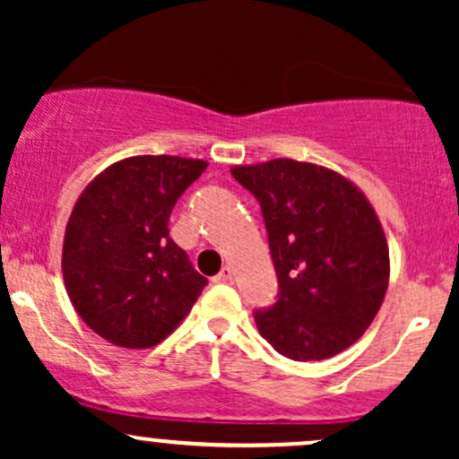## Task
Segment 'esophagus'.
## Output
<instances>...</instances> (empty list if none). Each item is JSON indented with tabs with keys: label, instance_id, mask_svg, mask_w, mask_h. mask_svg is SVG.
<instances>
[{
	"label": "esophagus",
	"instance_id": "34e87169",
	"mask_svg": "<svg viewBox=\"0 0 459 459\" xmlns=\"http://www.w3.org/2000/svg\"><path fill=\"white\" fill-rule=\"evenodd\" d=\"M215 282H222V284L233 282V270H230V267H222V272L215 276Z\"/></svg>",
	"mask_w": 459,
	"mask_h": 459
}]
</instances>
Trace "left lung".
Returning a JSON list of instances; mask_svg holds the SVG:
<instances>
[{
    "label": "left lung",
    "instance_id": "obj_1",
    "mask_svg": "<svg viewBox=\"0 0 459 459\" xmlns=\"http://www.w3.org/2000/svg\"><path fill=\"white\" fill-rule=\"evenodd\" d=\"M261 204L278 278L276 302L255 310L278 354L324 360L362 336L388 287V246L354 183L313 163L272 160L230 170Z\"/></svg>",
    "mask_w": 459,
    "mask_h": 459
}]
</instances>
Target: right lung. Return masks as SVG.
<instances>
[{
    "mask_svg": "<svg viewBox=\"0 0 459 459\" xmlns=\"http://www.w3.org/2000/svg\"><path fill=\"white\" fill-rule=\"evenodd\" d=\"M204 168L186 157H129L94 178L73 207L62 250L66 291L109 343H161L207 284L168 230L177 200Z\"/></svg>",
    "mask_w": 459,
    "mask_h": 459,
    "instance_id": "1",
    "label": "right lung"
}]
</instances>
